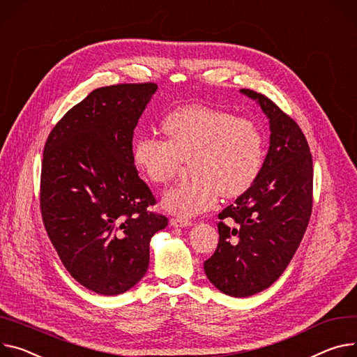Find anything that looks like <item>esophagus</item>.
Returning a JSON list of instances; mask_svg holds the SVG:
<instances>
[{"mask_svg": "<svg viewBox=\"0 0 357 357\" xmlns=\"http://www.w3.org/2000/svg\"><path fill=\"white\" fill-rule=\"evenodd\" d=\"M170 225L173 227H187V226H191V220H188V218H181V217H172Z\"/></svg>", "mask_w": 357, "mask_h": 357, "instance_id": "34e87169", "label": "esophagus"}]
</instances>
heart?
<instances>
[{
    "instance_id": "heart-1",
    "label": "heart",
    "mask_w": 357,
    "mask_h": 357,
    "mask_svg": "<svg viewBox=\"0 0 357 357\" xmlns=\"http://www.w3.org/2000/svg\"><path fill=\"white\" fill-rule=\"evenodd\" d=\"M167 140L144 134L132 144V161L153 184H170L183 160L191 176L162 196L167 211L188 217L210 208L218 195L234 199L259 178L266 143L259 126L225 109L187 105L162 121Z\"/></svg>"
}]
</instances>
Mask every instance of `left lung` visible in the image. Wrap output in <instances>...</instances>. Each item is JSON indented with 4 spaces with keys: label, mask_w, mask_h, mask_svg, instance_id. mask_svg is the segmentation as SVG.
Wrapping results in <instances>:
<instances>
[{
    "label": "left lung",
    "mask_w": 357,
    "mask_h": 357,
    "mask_svg": "<svg viewBox=\"0 0 357 357\" xmlns=\"http://www.w3.org/2000/svg\"><path fill=\"white\" fill-rule=\"evenodd\" d=\"M270 123V147L256 183L218 213V244L204 261L225 294L248 297L276 282L307 229L313 206V161L298 124L268 97L249 89Z\"/></svg>",
    "instance_id": "1"
}]
</instances>
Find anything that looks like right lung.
Listing matches in <instances>:
<instances>
[{
    "label": "right lung",
    "instance_id": "1",
    "mask_svg": "<svg viewBox=\"0 0 357 357\" xmlns=\"http://www.w3.org/2000/svg\"><path fill=\"white\" fill-rule=\"evenodd\" d=\"M157 84L91 91L54 126L44 146L40 208L60 260L89 290L116 296L146 274L150 240L167 217L132 161V134Z\"/></svg>",
    "mask_w": 357,
    "mask_h": 357
}]
</instances>
